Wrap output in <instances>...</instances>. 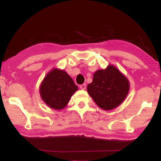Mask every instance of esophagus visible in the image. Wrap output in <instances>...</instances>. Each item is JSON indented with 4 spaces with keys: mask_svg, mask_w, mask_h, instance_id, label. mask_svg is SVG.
Masks as SVG:
<instances>
[{
    "mask_svg": "<svg viewBox=\"0 0 161 161\" xmlns=\"http://www.w3.org/2000/svg\"><path fill=\"white\" fill-rule=\"evenodd\" d=\"M86 87H87V85L85 84V83L82 84V85H80V89H82V90H85V88H86Z\"/></svg>",
    "mask_w": 161,
    "mask_h": 161,
    "instance_id": "obj_1",
    "label": "esophagus"
}]
</instances>
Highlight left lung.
<instances>
[{
    "mask_svg": "<svg viewBox=\"0 0 161 161\" xmlns=\"http://www.w3.org/2000/svg\"><path fill=\"white\" fill-rule=\"evenodd\" d=\"M87 90L98 106L103 110H112L125 99L129 82L117 68L109 65L106 69L95 72Z\"/></svg>",
    "mask_w": 161,
    "mask_h": 161,
    "instance_id": "obj_1",
    "label": "left lung"
}]
</instances>
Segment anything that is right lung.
Returning <instances> with one entry per match:
<instances>
[{
	"label": "right lung",
	"mask_w": 161,
	"mask_h": 161,
	"mask_svg": "<svg viewBox=\"0 0 161 161\" xmlns=\"http://www.w3.org/2000/svg\"><path fill=\"white\" fill-rule=\"evenodd\" d=\"M78 90L72 78L63 70L53 69L47 75L40 87L42 99L48 106L61 110Z\"/></svg>",
	"instance_id": "add662e5"
}]
</instances>
